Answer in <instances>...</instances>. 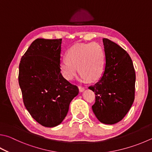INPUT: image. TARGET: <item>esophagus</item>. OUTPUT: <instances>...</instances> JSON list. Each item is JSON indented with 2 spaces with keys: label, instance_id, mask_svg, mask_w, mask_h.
I'll return each mask as SVG.
<instances>
[{
  "label": "esophagus",
  "instance_id": "esophagus-1",
  "mask_svg": "<svg viewBox=\"0 0 152 152\" xmlns=\"http://www.w3.org/2000/svg\"><path fill=\"white\" fill-rule=\"evenodd\" d=\"M78 88H79V91L80 92H82L83 91L85 90V88H83V87H81V86H78Z\"/></svg>",
  "mask_w": 152,
  "mask_h": 152
}]
</instances>
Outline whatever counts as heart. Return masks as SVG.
Here are the masks:
<instances>
[{
	"label": "heart",
	"instance_id": "b5f03b06",
	"mask_svg": "<svg viewBox=\"0 0 152 152\" xmlns=\"http://www.w3.org/2000/svg\"><path fill=\"white\" fill-rule=\"evenodd\" d=\"M66 57L60 61V69L67 80H73L78 70L79 80L83 82L97 80L104 73L106 55L100 44H76L68 49Z\"/></svg>",
	"mask_w": 152,
	"mask_h": 152
}]
</instances>
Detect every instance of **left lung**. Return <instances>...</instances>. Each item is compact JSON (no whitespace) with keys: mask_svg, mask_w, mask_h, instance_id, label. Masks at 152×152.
Segmentation results:
<instances>
[{"mask_svg":"<svg viewBox=\"0 0 152 152\" xmlns=\"http://www.w3.org/2000/svg\"><path fill=\"white\" fill-rule=\"evenodd\" d=\"M106 65L97 83L88 88L95 92L93 112L100 122L114 124L122 120L134 101L136 73L127 52L103 38Z\"/></svg>","mask_w":152,"mask_h":152,"instance_id":"1","label":"left lung"}]
</instances>
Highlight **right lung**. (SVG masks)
<instances>
[{"label": "right lung", "mask_w": 152, "mask_h": 152, "mask_svg": "<svg viewBox=\"0 0 152 152\" xmlns=\"http://www.w3.org/2000/svg\"><path fill=\"white\" fill-rule=\"evenodd\" d=\"M62 39L37 38L19 64L18 82L24 104L34 119L48 128L61 123L79 90L60 69Z\"/></svg>", "instance_id": "1"}]
</instances>
